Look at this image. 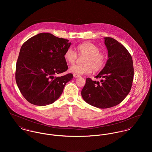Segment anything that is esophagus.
I'll list each match as a JSON object with an SVG mask.
<instances>
[{
    "label": "esophagus",
    "instance_id": "obj_1",
    "mask_svg": "<svg viewBox=\"0 0 152 152\" xmlns=\"http://www.w3.org/2000/svg\"><path fill=\"white\" fill-rule=\"evenodd\" d=\"M73 75H74V78H78V77H80V75H78V74H74Z\"/></svg>",
    "mask_w": 152,
    "mask_h": 152
}]
</instances>
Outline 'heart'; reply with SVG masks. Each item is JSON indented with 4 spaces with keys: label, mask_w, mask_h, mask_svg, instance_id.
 Segmentation results:
<instances>
[{
    "label": "heart",
    "mask_w": 152,
    "mask_h": 152,
    "mask_svg": "<svg viewBox=\"0 0 152 152\" xmlns=\"http://www.w3.org/2000/svg\"><path fill=\"white\" fill-rule=\"evenodd\" d=\"M76 49L80 57H84L82 65H74L70 67L69 71L76 74H88L93 70L95 72L101 70L106 63V54L99 51V47L91 42H84L78 44ZM66 62L74 64L77 60L78 55L72 48H68L64 56Z\"/></svg>",
    "instance_id": "b5f03b06"
}]
</instances>
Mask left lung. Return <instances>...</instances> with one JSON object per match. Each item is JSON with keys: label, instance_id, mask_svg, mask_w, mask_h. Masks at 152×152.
Wrapping results in <instances>:
<instances>
[{"label": "left lung", "instance_id": "1", "mask_svg": "<svg viewBox=\"0 0 152 152\" xmlns=\"http://www.w3.org/2000/svg\"><path fill=\"white\" fill-rule=\"evenodd\" d=\"M108 60L95 77L100 82L86 79L81 91L84 100L98 108H109L121 103L129 93L134 75L132 56L127 49L115 39L105 37Z\"/></svg>", "mask_w": 152, "mask_h": 152}]
</instances>
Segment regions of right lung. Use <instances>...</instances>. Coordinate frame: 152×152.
Wrapping results in <instances>:
<instances>
[{"mask_svg":"<svg viewBox=\"0 0 152 152\" xmlns=\"http://www.w3.org/2000/svg\"><path fill=\"white\" fill-rule=\"evenodd\" d=\"M48 33L38 34L22 45L16 66V81L30 103L45 106L61 95L72 74L56 76L68 69L64 56L71 43Z\"/></svg>","mask_w":152,"mask_h":152,"instance_id":"1","label":"right lung"}]
</instances>
